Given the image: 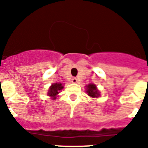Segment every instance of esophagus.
<instances>
[{
	"label": "esophagus",
	"instance_id": "34e87169",
	"mask_svg": "<svg viewBox=\"0 0 148 148\" xmlns=\"http://www.w3.org/2000/svg\"><path fill=\"white\" fill-rule=\"evenodd\" d=\"M72 82L73 83H77L78 82V79L76 78H72Z\"/></svg>",
	"mask_w": 148,
	"mask_h": 148
}]
</instances>
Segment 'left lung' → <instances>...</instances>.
Returning <instances> with one entry per match:
<instances>
[{"instance_id": "8db88e82", "label": "left lung", "mask_w": 148, "mask_h": 148, "mask_svg": "<svg viewBox=\"0 0 148 148\" xmlns=\"http://www.w3.org/2000/svg\"><path fill=\"white\" fill-rule=\"evenodd\" d=\"M87 92L88 95L92 98H98L99 96V90L96 88V86L93 84H90L89 85L87 86Z\"/></svg>"}]
</instances>
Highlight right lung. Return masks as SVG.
Masks as SVG:
<instances>
[{
    "instance_id": "right-lung-1",
    "label": "right lung",
    "mask_w": 148,
    "mask_h": 148,
    "mask_svg": "<svg viewBox=\"0 0 148 148\" xmlns=\"http://www.w3.org/2000/svg\"><path fill=\"white\" fill-rule=\"evenodd\" d=\"M64 88L61 83H55L52 84L48 92V95L51 96L53 99H56V95L59 93V91Z\"/></svg>"
}]
</instances>
